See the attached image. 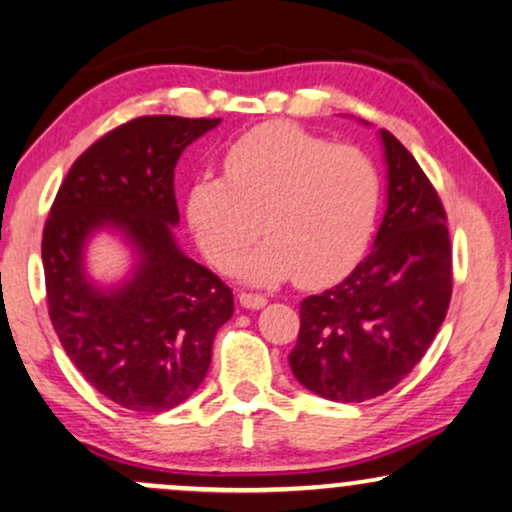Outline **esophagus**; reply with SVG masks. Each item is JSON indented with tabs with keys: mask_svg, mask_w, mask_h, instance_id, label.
I'll return each mask as SVG.
<instances>
[{
	"mask_svg": "<svg viewBox=\"0 0 512 512\" xmlns=\"http://www.w3.org/2000/svg\"><path fill=\"white\" fill-rule=\"evenodd\" d=\"M268 299L263 297V294H256V292H239V304L244 306V309H261V306H266Z\"/></svg>",
	"mask_w": 512,
	"mask_h": 512,
	"instance_id": "34e87169",
	"label": "esophagus"
}]
</instances>
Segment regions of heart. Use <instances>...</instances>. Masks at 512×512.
<instances>
[{
	"mask_svg": "<svg viewBox=\"0 0 512 512\" xmlns=\"http://www.w3.org/2000/svg\"><path fill=\"white\" fill-rule=\"evenodd\" d=\"M222 167L225 177L198 179L186 208L215 266L230 268L261 232L268 242L237 266L249 280L326 285L359 261L381 203V172L362 148L273 122L237 138Z\"/></svg>",
	"mask_w": 512,
	"mask_h": 512,
	"instance_id": "b5f03b06",
	"label": "heart"
}]
</instances>
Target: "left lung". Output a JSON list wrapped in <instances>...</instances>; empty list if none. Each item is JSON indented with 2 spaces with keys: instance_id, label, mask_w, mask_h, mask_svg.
Segmentation results:
<instances>
[{
  "instance_id": "obj_1",
  "label": "left lung",
  "mask_w": 512,
  "mask_h": 512,
  "mask_svg": "<svg viewBox=\"0 0 512 512\" xmlns=\"http://www.w3.org/2000/svg\"><path fill=\"white\" fill-rule=\"evenodd\" d=\"M388 208L371 254L299 304L292 374L335 402L388 393L434 342L453 294L448 215L412 153L383 129Z\"/></svg>"
}]
</instances>
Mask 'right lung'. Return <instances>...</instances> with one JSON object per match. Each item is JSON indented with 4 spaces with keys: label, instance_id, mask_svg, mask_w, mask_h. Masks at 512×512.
<instances>
[{
    "label": "right lung",
    "instance_id": "add662e5",
    "mask_svg": "<svg viewBox=\"0 0 512 512\" xmlns=\"http://www.w3.org/2000/svg\"><path fill=\"white\" fill-rule=\"evenodd\" d=\"M220 119L136 117L78 155L42 230L47 311L83 378L134 412L182 405L208 374L213 338L234 311L232 290L174 244V167ZM124 229L142 251L135 280L100 293L82 275L87 234Z\"/></svg>",
    "mask_w": 512,
    "mask_h": 512
}]
</instances>
